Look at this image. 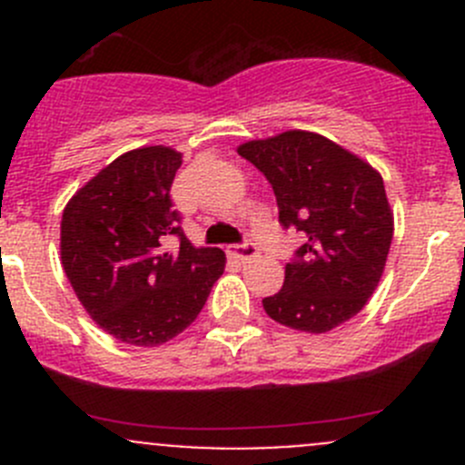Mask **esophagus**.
Masks as SVG:
<instances>
[{"label":"esophagus","mask_w":465,"mask_h":465,"mask_svg":"<svg viewBox=\"0 0 465 465\" xmlns=\"http://www.w3.org/2000/svg\"><path fill=\"white\" fill-rule=\"evenodd\" d=\"M229 252H232V254L236 256V259H241V261H252V259H256V256H259V247H256V242H252V241L241 242V245L232 247Z\"/></svg>","instance_id":"obj_1"}]
</instances>
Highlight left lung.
Returning a JSON list of instances; mask_svg holds the SVG:
<instances>
[{"mask_svg":"<svg viewBox=\"0 0 465 465\" xmlns=\"http://www.w3.org/2000/svg\"><path fill=\"white\" fill-rule=\"evenodd\" d=\"M238 154L272 184L283 229L303 238L285 265L283 288L262 299L267 315L306 332L332 331L358 315L393 238L382 177L341 145L303 130L242 143Z\"/></svg>","mask_w":465,"mask_h":465,"instance_id":"obj_1","label":"left lung"}]
</instances>
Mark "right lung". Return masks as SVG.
Segmentation results:
<instances>
[{
    "mask_svg": "<svg viewBox=\"0 0 465 465\" xmlns=\"http://www.w3.org/2000/svg\"><path fill=\"white\" fill-rule=\"evenodd\" d=\"M182 154H121L64 206L63 267L92 320L116 340L157 346L189 328L224 270V252L193 247L173 206ZM181 242L170 250V238Z\"/></svg>",
    "mask_w": 465,
    "mask_h": 465,
    "instance_id": "obj_1",
    "label": "right lung"
}]
</instances>
